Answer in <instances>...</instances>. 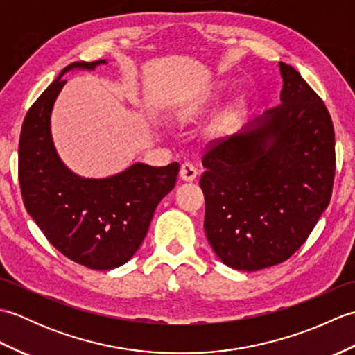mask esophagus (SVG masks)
<instances>
[{
	"instance_id": "esophagus-1",
	"label": "esophagus",
	"mask_w": 355,
	"mask_h": 355,
	"mask_svg": "<svg viewBox=\"0 0 355 355\" xmlns=\"http://www.w3.org/2000/svg\"><path fill=\"white\" fill-rule=\"evenodd\" d=\"M197 175H198V171L192 163L182 164V169H180V178H182L183 182H193V180L197 178Z\"/></svg>"
}]
</instances>
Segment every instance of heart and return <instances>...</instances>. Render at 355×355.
<instances>
[{
	"label": "heart",
	"mask_w": 355,
	"mask_h": 355,
	"mask_svg": "<svg viewBox=\"0 0 355 355\" xmlns=\"http://www.w3.org/2000/svg\"><path fill=\"white\" fill-rule=\"evenodd\" d=\"M207 107V97H195L192 101H187L180 105V107L173 111V120L180 125H187L192 120L197 119L202 110Z\"/></svg>",
	"instance_id": "heart-1"
}]
</instances>
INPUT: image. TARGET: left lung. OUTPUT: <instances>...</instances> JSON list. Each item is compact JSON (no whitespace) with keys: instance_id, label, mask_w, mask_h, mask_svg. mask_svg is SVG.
<instances>
[{"instance_id":"1","label":"left lung","mask_w":355,"mask_h":355,"mask_svg":"<svg viewBox=\"0 0 355 355\" xmlns=\"http://www.w3.org/2000/svg\"><path fill=\"white\" fill-rule=\"evenodd\" d=\"M281 105L202 157L205 232L225 266L258 271L286 261L329 205L334 128L314 89L279 62Z\"/></svg>"}]
</instances>
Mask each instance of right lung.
Instances as JSON below:
<instances>
[{
	"label": "right lung",
	"mask_w": 355,
	"mask_h": 355,
	"mask_svg": "<svg viewBox=\"0 0 355 355\" xmlns=\"http://www.w3.org/2000/svg\"><path fill=\"white\" fill-rule=\"evenodd\" d=\"M107 64L74 62L37 97L24 119L18 148L22 200L37 227L67 258L93 270L123 266L145 239L155 209L177 182L178 163L154 168L134 163L107 178L70 171L51 139L53 105L71 70Z\"/></svg>",
	"instance_id": "obj_1"
}]
</instances>
